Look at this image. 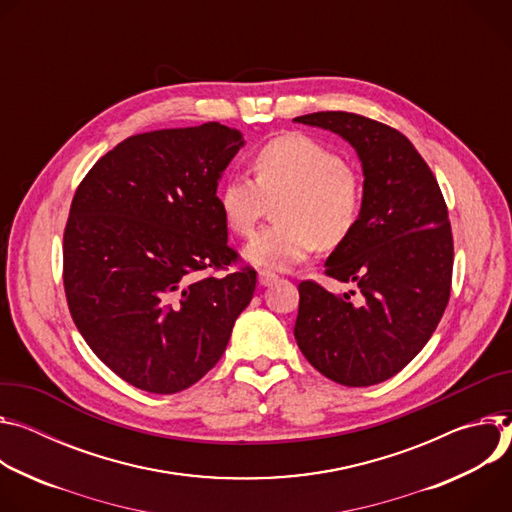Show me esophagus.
Listing matches in <instances>:
<instances>
[{"label":"esophagus","instance_id":"obj_1","mask_svg":"<svg viewBox=\"0 0 512 512\" xmlns=\"http://www.w3.org/2000/svg\"><path fill=\"white\" fill-rule=\"evenodd\" d=\"M276 278H278V274H276V272H272V270H266V268L258 270V282H260L262 287L272 285V282H276Z\"/></svg>","mask_w":512,"mask_h":512}]
</instances>
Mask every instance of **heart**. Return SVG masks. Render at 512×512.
Instances as JSON below:
<instances>
[{"instance_id":"b5f03b06","label":"heart","mask_w":512,"mask_h":512,"mask_svg":"<svg viewBox=\"0 0 512 512\" xmlns=\"http://www.w3.org/2000/svg\"><path fill=\"white\" fill-rule=\"evenodd\" d=\"M254 181L230 175L217 187L225 225L250 238L274 202V219L252 238L246 258L258 266L291 268L319 246L350 238L364 207V183L342 154L307 134L262 142L250 158Z\"/></svg>"}]
</instances>
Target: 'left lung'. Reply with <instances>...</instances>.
Here are the masks:
<instances>
[{"instance_id":"1","label":"left lung","mask_w":512,"mask_h":512,"mask_svg":"<svg viewBox=\"0 0 512 512\" xmlns=\"http://www.w3.org/2000/svg\"><path fill=\"white\" fill-rule=\"evenodd\" d=\"M348 140L364 168L356 230L325 262V274L356 282L364 301L315 280L299 285L295 339L329 380L372 386L401 372L429 342L451 291L453 238L435 175L399 130L348 111L295 118ZM352 295H356L352 291Z\"/></svg>"}]
</instances>
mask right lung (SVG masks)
Returning a JSON list of instances; mask_svg holds the SVG:
<instances>
[{"label": "right lung", "instance_id": "add662e5", "mask_svg": "<svg viewBox=\"0 0 512 512\" xmlns=\"http://www.w3.org/2000/svg\"><path fill=\"white\" fill-rule=\"evenodd\" d=\"M242 144L217 122L130 136L75 191L63 238L69 311L95 356L140 390L201 380L252 301L256 270L224 271L240 254L217 205Z\"/></svg>", "mask_w": 512, "mask_h": 512}]
</instances>
